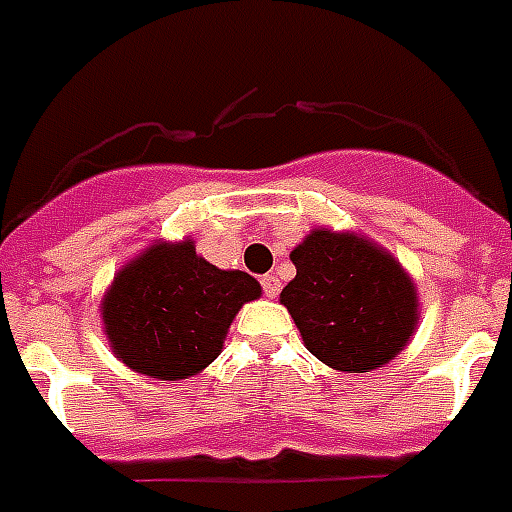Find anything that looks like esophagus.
<instances>
[{"mask_svg":"<svg viewBox=\"0 0 512 512\" xmlns=\"http://www.w3.org/2000/svg\"><path fill=\"white\" fill-rule=\"evenodd\" d=\"M261 288H264V294H267V297H278L280 280L275 278V275H264V278H261Z\"/></svg>","mask_w":512,"mask_h":512,"instance_id":"1","label":"esophagus"}]
</instances>
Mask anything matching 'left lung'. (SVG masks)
<instances>
[{"instance_id": "8db88e82", "label": "left lung", "mask_w": 512, "mask_h": 512, "mask_svg": "<svg viewBox=\"0 0 512 512\" xmlns=\"http://www.w3.org/2000/svg\"><path fill=\"white\" fill-rule=\"evenodd\" d=\"M297 278L280 291L307 351L340 372L394 359L418 324L416 283L367 237L315 229L291 251Z\"/></svg>"}]
</instances>
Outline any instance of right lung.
<instances>
[{
    "label": "right lung",
    "mask_w": 512,
    "mask_h": 512,
    "mask_svg": "<svg viewBox=\"0 0 512 512\" xmlns=\"http://www.w3.org/2000/svg\"><path fill=\"white\" fill-rule=\"evenodd\" d=\"M259 297V280L218 270L191 240L156 242L115 275L102 321L110 348L129 370L183 380L218 359L237 310Z\"/></svg>",
    "instance_id": "obj_1"
}]
</instances>
